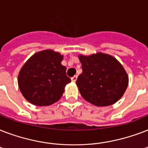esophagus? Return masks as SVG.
Here are the masks:
<instances>
[{"label": "esophagus", "instance_id": "1", "mask_svg": "<svg viewBox=\"0 0 148 148\" xmlns=\"http://www.w3.org/2000/svg\"><path fill=\"white\" fill-rule=\"evenodd\" d=\"M77 75H74V77H71V81H73V82H75V81H77Z\"/></svg>", "mask_w": 148, "mask_h": 148}]
</instances>
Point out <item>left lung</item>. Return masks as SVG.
Returning a JSON list of instances; mask_svg holds the SVG:
<instances>
[{
	"label": "left lung",
	"instance_id": "8db88e82",
	"mask_svg": "<svg viewBox=\"0 0 148 148\" xmlns=\"http://www.w3.org/2000/svg\"><path fill=\"white\" fill-rule=\"evenodd\" d=\"M82 74L76 84L84 100L103 107L116 103L125 92L128 76L118 60L112 56L97 53L79 55Z\"/></svg>",
	"mask_w": 148,
	"mask_h": 148
}]
</instances>
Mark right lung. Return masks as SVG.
Returning <instances> with one entry per match:
<instances>
[{"mask_svg":"<svg viewBox=\"0 0 148 148\" xmlns=\"http://www.w3.org/2000/svg\"><path fill=\"white\" fill-rule=\"evenodd\" d=\"M63 56L52 50L31 56L18 74L20 90L32 104L48 106L60 100L66 84L71 80L61 64Z\"/></svg>","mask_w":148,"mask_h":148,"instance_id":"add662e5","label":"right lung"}]
</instances>
